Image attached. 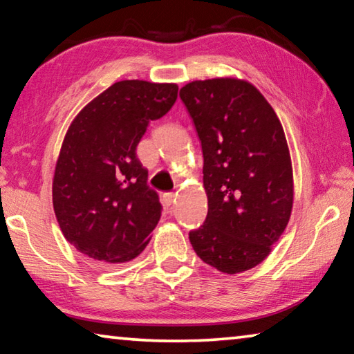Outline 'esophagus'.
<instances>
[{"label":"esophagus","instance_id":"1","mask_svg":"<svg viewBox=\"0 0 354 354\" xmlns=\"http://www.w3.org/2000/svg\"><path fill=\"white\" fill-rule=\"evenodd\" d=\"M175 200H176V195L175 194H164V203H165L167 207L173 206V203H175Z\"/></svg>","mask_w":354,"mask_h":354}]
</instances>
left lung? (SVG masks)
I'll list each match as a JSON object with an SVG mask.
<instances>
[{
    "label": "left lung",
    "instance_id": "8db88e82",
    "mask_svg": "<svg viewBox=\"0 0 354 354\" xmlns=\"http://www.w3.org/2000/svg\"><path fill=\"white\" fill-rule=\"evenodd\" d=\"M201 140L207 217L189 239L221 273L247 272L270 254L293 206L289 147L277 112L237 77L192 81L179 91Z\"/></svg>",
    "mask_w": 354,
    "mask_h": 354
}]
</instances>
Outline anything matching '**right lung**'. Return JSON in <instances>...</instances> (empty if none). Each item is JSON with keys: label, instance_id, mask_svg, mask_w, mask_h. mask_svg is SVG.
Returning <instances> with one entry per match:
<instances>
[{"label": "right lung", "instance_id": "obj_1", "mask_svg": "<svg viewBox=\"0 0 354 354\" xmlns=\"http://www.w3.org/2000/svg\"><path fill=\"white\" fill-rule=\"evenodd\" d=\"M176 98V84L118 81L68 127L53 178V206L64 237L87 259L129 262L151 239L162 206L136 148L149 122L164 117Z\"/></svg>", "mask_w": 354, "mask_h": 354}]
</instances>
